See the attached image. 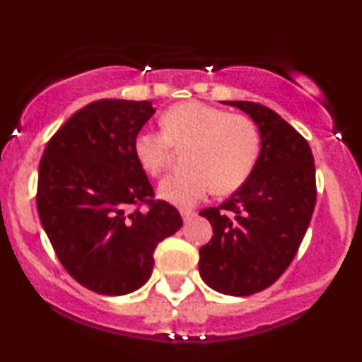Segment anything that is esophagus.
I'll use <instances>...</instances> for the list:
<instances>
[{
	"label": "esophagus",
	"instance_id": "obj_1",
	"mask_svg": "<svg viewBox=\"0 0 362 362\" xmlns=\"http://www.w3.org/2000/svg\"><path fill=\"white\" fill-rule=\"evenodd\" d=\"M194 216H196V213L192 210H182V218H184V222H191Z\"/></svg>",
	"mask_w": 362,
	"mask_h": 362
}]
</instances>
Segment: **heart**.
Here are the masks:
<instances>
[{"instance_id":"1","label":"heart","mask_w":362,"mask_h":362,"mask_svg":"<svg viewBox=\"0 0 362 362\" xmlns=\"http://www.w3.org/2000/svg\"><path fill=\"white\" fill-rule=\"evenodd\" d=\"M163 132L142 130L133 140V154L147 175L168 168L175 151H185L187 171L168 175L159 196L180 208L199 203L211 189L238 191L253 173L260 156V132L246 114L227 112L203 102H182L161 117Z\"/></svg>"}]
</instances>
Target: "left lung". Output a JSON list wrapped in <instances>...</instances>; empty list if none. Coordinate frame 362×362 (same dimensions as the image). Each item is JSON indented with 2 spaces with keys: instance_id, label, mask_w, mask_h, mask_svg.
Segmentation results:
<instances>
[{
  "instance_id": "1",
  "label": "left lung",
  "mask_w": 362,
  "mask_h": 362,
  "mask_svg": "<svg viewBox=\"0 0 362 362\" xmlns=\"http://www.w3.org/2000/svg\"><path fill=\"white\" fill-rule=\"evenodd\" d=\"M258 124L262 149L248 180L220 206L199 211L213 238L199 250V274L223 295L248 296L276 283L300 248L315 206L309 142L272 109L229 100Z\"/></svg>"
}]
</instances>
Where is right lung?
I'll list each match as a JSON object with an SVG mask.
<instances>
[{"label": "right lung", "instance_id": "obj_1", "mask_svg": "<svg viewBox=\"0 0 362 362\" xmlns=\"http://www.w3.org/2000/svg\"><path fill=\"white\" fill-rule=\"evenodd\" d=\"M154 112L149 100L91 102L55 132L41 156V226L72 279L100 295L144 286L156 246L184 223L173 204L156 199L133 154L136 133Z\"/></svg>", "mask_w": 362, "mask_h": 362}]
</instances>
